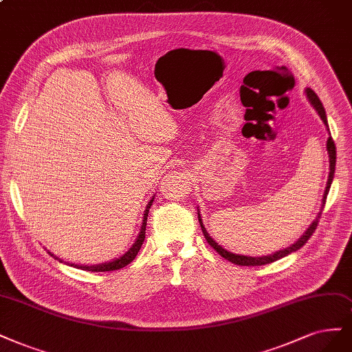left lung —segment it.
I'll return each instance as SVG.
<instances>
[{
	"instance_id": "8db88e82",
	"label": "left lung",
	"mask_w": 352,
	"mask_h": 352,
	"mask_svg": "<svg viewBox=\"0 0 352 352\" xmlns=\"http://www.w3.org/2000/svg\"><path fill=\"white\" fill-rule=\"evenodd\" d=\"M306 96L309 102L311 103V106L316 109V112L319 113L320 119L323 120V124L326 125V129L329 131V126H328V119H326V112H324V107L322 104V102L319 100V98L316 96V93H314L311 89H306ZM326 150H328V154H329V176H328V182H326V188H324V192H323V197H322V205H320V211L319 214L316 215V218H314V221L309 226V228L306 230L305 233H302V236L296 241V243H293L292 246H288L283 250H278L275 253H271V254H266V256H245V254H236L233 252H228L226 250L223 246H220L217 243V241L208 234L207 230H205L204 227V223H202V218H201V212L198 210V220H199V224H201V228H202V233L205 236V239H207V241L210 243L211 248H214L218 253L221 254V256L230 262H233L236 265H241V266H261V265H266V263H271V262H275L278 259H281L284 256H287V254L293 253L296 250H298L301 246H305V243H307V240L310 239V236L314 233V230H316L318 227V223H319V218H320V214H322V208L324 207V202H326V197H328L329 193V189H331V185H332V180H333V175H335V163H336V147H335V142L331 137V132H329V138H328V142H326Z\"/></svg>"
}]
</instances>
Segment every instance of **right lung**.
<instances>
[{
    "label": "right lung",
    "instance_id": "1",
    "mask_svg": "<svg viewBox=\"0 0 352 352\" xmlns=\"http://www.w3.org/2000/svg\"><path fill=\"white\" fill-rule=\"evenodd\" d=\"M155 197V195H154ZM154 197L150 199V202L147 204V207H145V211H144V217H142V223H141V228H140V233L135 239V243L132 245L128 252H125L122 256H119L111 262H104V263H98V265H77V263H68L71 266H74V268H80V270H86V271H91V272H106V271H115V270H120L124 268V266H126L128 263H131L132 261L135 259L137 253L140 252L141 246H142V241L145 239V226H147V217H148V211H150V207L153 205V201H154ZM47 253L51 254V256H54L55 259H58L59 262H64L63 259H59L58 256H55V254L52 252L47 250Z\"/></svg>",
    "mask_w": 352,
    "mask_h": 352
}]
</instances>
